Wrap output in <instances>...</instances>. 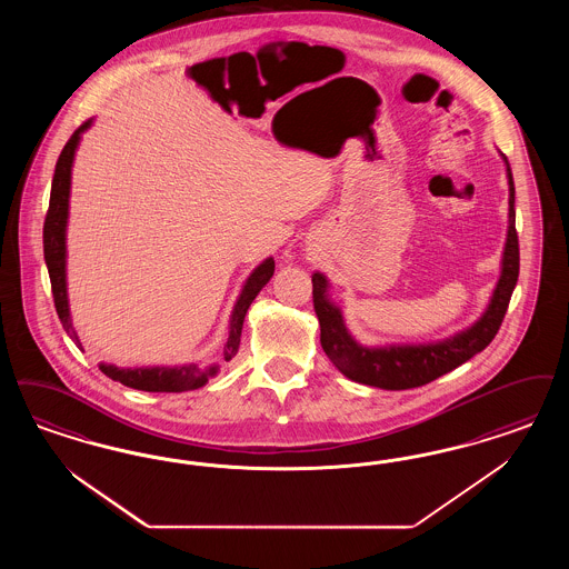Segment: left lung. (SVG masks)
<instances>
[{
	"label": "left lung",
	"mask_w": 569,
	"mask_h": 569,
	"mask_svg": "<svg viewBox=\"0 0 569 569\" xmlns=\"http://www.w3.org/2000/svg\"><path fill=\"white\" fill-rule=\"evenodd\" d=\"M506 162L508 176V234L501 256V273L489 307L485 313L466 330L457 332L445 341L423 345H387V347H365L356 341L342 319L341 307L328 298L326 274L313 273V307L319 319V341L330 358V362L342 375L362 386L381 389H410L430 383L433 379L451 372L457 366L468 362L496 339L501 321L506 316L512 290L519 279V237L515 227V182L510 162Z\"/></svg>",
	"instance_id": "obj_1"
}]
</instances>
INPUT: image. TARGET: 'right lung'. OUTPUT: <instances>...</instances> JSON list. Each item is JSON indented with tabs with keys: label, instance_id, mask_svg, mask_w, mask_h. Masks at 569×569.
Listing matches in <instances>:
<instances>
[{
	"label": "right lung",
	"instance_id": "add662e5",
	"mask_svg": "<svg viewBox=\"0 0 569 569\" xmlns=\"http://www.w3.org/2000/svg\"><path fill=\"white\" fill-rule=\"evenodd\" d=\"M91 124L92 120H87L84 124H80L73 131V136L69 137L61 157L57 160L52 188H50V204H48V213H46L44 220V260L48 274H50L52 298H54L57 316L61 319L66 332L71 337V341H76V345H80V341H78V335L71 326V316H69L66 232H68L71 164H73V157H76L80 137ZM273 273L274 260L273 258H267L262 264H258L251 271L241 295L237 298L232 316H230V326H228L227 345H224V351H222L227 362L232 360L239 351L243 319H246V313H248L253 298L269 283ZM99 368L112 381H120L122 386L141 389V391H190V389L203 387L218 372V366H209L207 370H201L197 365L152 366V368H118L114 365H99Z\"/></svg>",
	"mask_w": 569,
	"mask_h": 569
}]
</instances>
